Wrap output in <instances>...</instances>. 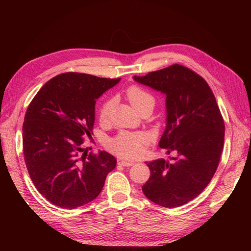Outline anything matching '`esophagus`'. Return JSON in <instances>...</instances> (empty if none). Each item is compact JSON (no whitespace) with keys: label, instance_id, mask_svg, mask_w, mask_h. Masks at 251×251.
<instances>
[{"label":"esophagus","instance_id":"esophagus-1","mask_svg":"<svg viewBox=\"0 0 251 251\" xmlns=\"http://www.w3.org/2000/svg\"><path fill=\"white\" fill-rule=\"evenodd\" d=\"M118 163L123 166H131L134 164L133 161H126V160H119Z\"/></svg>","mask_w":251,"mask_h":251}]
</instances>
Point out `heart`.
<instances>
[{
    "label": "heart",
    "mask_w": 251,
    "mask_h": 251,
    "mask_svg": "<svg viewBox=\"0 0 251 251\" xmlns=\"http://www.w3.org/2000/svg\"><path fill=\"white\" fill-rule=\"evenodd\" d=\"M126 97L131 104L139 113L147 108H154L155 97L147 90L137 86H132L126 90ZM115 101L105 100L100 109V119L101 123H108L114 110ZM148 137L142 133L121 132L109 143L110 149L119 156L125 158H136L143 153Z\"/></svg>",
    "instance_id": "b5f03b06"
}]
</instances>
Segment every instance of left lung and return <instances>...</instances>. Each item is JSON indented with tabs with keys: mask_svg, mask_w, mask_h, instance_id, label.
I'll use <instances>...</instances> for the list:
<instances>
[{
	"mask_svg": "<svg viewBox=\"0 0 251 251\" xmlns=\"http://www.w3.org/2000/svg\"><path fill=\"white\" fill-rule=\"evenodd\" d=\"M133 78L166 96L159 147L176 155L148 163L151 176L142 192L160 206H182L208 185L221 157L225 126L215 95L200 75L177 64Z\"/></svg>",
	"mask_w": 251,
	"mask_h": 251,
	"instance_id": "1",
	"label": "left lung"
}]
</instances>
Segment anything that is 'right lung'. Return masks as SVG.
<instances>
[{"label": "right lung", "instance_id": "add662e5", "mask_svg": "<svg viewBox=\"0 0 251 251\" xmlns=\"http://www.w3.org/2000/svg\"><path fill=\"white\" fill-rule=\"evenodd\" d=\"M119 81L63 73L45 83L29 104L23 124L26 166L37 191L58 207L93 201L115 169V157L105 151L81 153L82 138H92L96 100Z\"/></svg>", "mask_w": 251, "mask_h": 251}]
</instances>
